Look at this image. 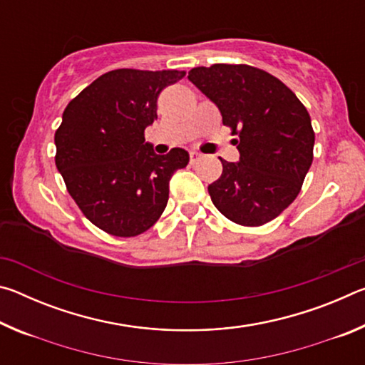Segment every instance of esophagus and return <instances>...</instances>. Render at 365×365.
Segmentation results:
<instances>
[{
	"instance_id": "34e87169",
	"label": "esophagus",
	"mask_w": 365,
	"mask_h": 365,
	"mask_svg": "<svg viewBox=\"0 0 365 365\" xmlns=\"http://www.w3.org/2000/svg\"><path fill=\"white\" fill-rule=\"evenodd\" d=\"M200 159H201V154L197 153V151H191V153H190V163H191V164L197 163V160H200Z\"/></svg>"
}]
</instances>
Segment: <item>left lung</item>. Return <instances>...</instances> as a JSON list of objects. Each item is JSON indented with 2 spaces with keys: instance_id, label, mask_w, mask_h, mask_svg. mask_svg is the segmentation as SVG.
Wrapping results in <instances>:
<instances>
[{
  "instance_id": "1",
  "label": "left lung",
  "mask_w": 365,
  "mask_h": 365,
  "mask_svg": "<svg viewBox=\"0 0 365 365\" xmlns=\"http://www.w3.org/2000/svg\"><path fill=\"white\" fill-rule=\"evenodd\" d=\"M188 80L238 135V163L222 160L207 187L214 206L235 224L264 225L292 205L312 164L311 117L288 86L246 64L195 67Z\"/></svg>"
}]
</instances>
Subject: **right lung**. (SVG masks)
<instances>
[{
    "label": "right lung",
    "mask_w": 365,
    "mask_h": 365,
    "mask_svg": "<svg viewBox=\"0 0 365 365\" xmlns=\"http://www.w3.org/2000/svg\"><path fill=\"white\" fill-rule=\"evenodd\" d=\"M183 71L117 69L103 73L67 104L54 135L56 168L91 224L114 237L154 225L169 200L174 172L190 154H156L145 128L158 119V96Z\"/></svg>",
    "instance_id": "right-lung-1"
}]
</instances>
